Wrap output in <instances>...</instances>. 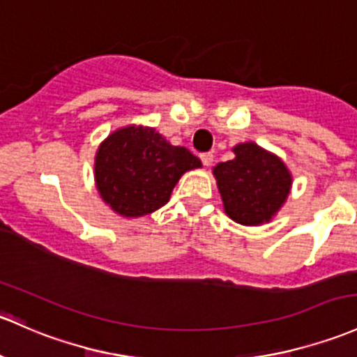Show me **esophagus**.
<instances>
[{"mask_svg":"<svg viewBox=\"0 0 357 357\" xmlns=\"http://www.w3.org/2000/svg\"><path fill=\"white\" fill-rule=\"evenodd\" d=\"M202 162H204V166H210V164L213 162V153L212 152H204L200 155Z\"/></svg>","mask_w":357,"mask_h":357,"instance_id":"1","label":"esophagus"}]
</instances>
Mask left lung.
Masks as SVG:
<instances>
[{"mask_svg": "<svg viewBox=\"0 0 357 357\" xmlns=\"http://www.w3.org/2000/svg\"><path fill=\"white\" fill-rule=\"evenodd\" d=\"M236 157L213 167L224 210L243 226L268 222L286 202L292 179L280 159L257 144H239Z\"/></svg>", "mask_w": 357, "mask_h": 357, "instance_id": "obj_1", "label": "left lung"}]
</instances>
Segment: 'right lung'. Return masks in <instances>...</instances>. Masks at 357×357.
Wrapping results in <instances>:
<instances>
[{"instance_id": "obj_1", "label": "right lung", "mask_w": 357, "mask_h": 357, "mask_svg": "<svg viewBox=\"0 0 357 357\" xmlns=\"http://www.w3.org/2000/svg\"><path fill=\"white\" fill-rule=\"evenodd\" d=\"M200 166L188 149L174 147L153 128L128 126L97 150V190L116 213L142 217L166 205L178 179Z\"/></svg>"}]
</instances>
